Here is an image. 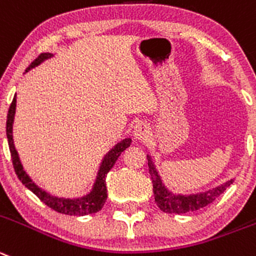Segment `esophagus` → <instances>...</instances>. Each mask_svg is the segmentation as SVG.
Segmentation results:
<instances>
[{"instance_id": "1", "label": "esophagus", "mask_w": 256, "mask_h": 256, "mask_svg": "<svg viewBox=\"0 0 256 256\" xmlns=\"http://www.w3.org/2000/svg\"><path fill=\"white\" fill-rule=\"evenodd\" d=\"M150 128L146 122H139L134 128V136L138 140H145L149 136Z\"/></svg>"}]
</instances>
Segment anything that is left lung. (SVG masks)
<instances>
[{"label":"left lung","mask_w":256,"mask_h":256,"mask_svg":"<svg viewBox=\"0 0 256 256\" xmlns=\"http://www.w3.org/2000/svg\"><path fill=\"white\" fill-rule=\"evenodd\" d=\"M148 166H149V173L152 176V192H154L156 206L163 212H166V214H187V212H193L204 208V207L212 204L234 182V179H230V180L218 186V187L212 188L207 192L196 193V194H174L163 184L160 176L158 174V170L155 169L154 163H152V156H149V155H148Z\"/></svg>","instance_id":"1"}]
</instances>
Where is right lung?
<instances>
[{"label":"right lung","mask_w":256,"mask_h":256,"mask_svg":"<svg viewBox=\"0 0 256 256\" xmlns=\"http://www.w3.org/2000/svg\"><path fill=\"white\" fill-rule=\"evenodd\" d=\"M52 54L50 52H42L35 59L32 63L28 66V68L25 72H28L30 69L35 68V66H39L40 63H42L46 59L52 58ZM15 111H16V94L12 100V104L8 108V114H7V122H6V134H7V140H8V146H10V152H11V158H12V164L14 169H15L16 174H18V179L21 180L22 184H25V187L28 190H30L31 192L34 193L38 198H39L42 202H44L48 207L52 208L54 211L59 212V214H70V216H86V214H96V212L101 211L102 207H104V202L107 200V187H106V176L107 173L111 170V168L114 166V164L116 163V160L118 159V156L121 155V152L125 149H128L131 144V139H124L120 142H117L106 155H104V160H102L101 166L98 169V173H97V178H96V182L93 184L92 190H90L88 194L83 196V197L78 198H60L56 197V196H52L50 193H48L46 190H42L40 187H38L32 180H31L30 176L26 174V172L24 170L22 166H21L20 158H18V152L15 149V145H14V138H12V125H14V118H15Z\"/></svg>","instance_id":"1"}]
</instances>
